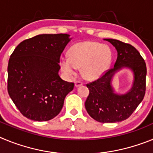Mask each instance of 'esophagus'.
<instances>
[{
  "mask_svg": "<svg viewBox=\"0 0 153 153\" xmlns=\"http://www.w3.org/2000/svg\"><path fill=\"white\" fill-rule=\"evenodd\" d=\"M82 85H83V83H82V82H81V81H76L75 82V86L76 87H78V86H82Z\"/></svg>",
  "mask_w": 153,
  "mask_h": 153,
  "instance_id": "obj_1",
  "label": "esophagus"
}]
</instances>
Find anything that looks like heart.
Here are the masks:
<instances>
[{
    "label": "heart",
    "instance_id": "1",
    "mask_svg": "<svg viewBox=\"0 0 153 153\" xmlns=\"http://www.w3.org/2000/svg\"><path fill=\"white\" fill-rule=\"evenodd\" d=\"M112 60L109 47L96 41H83L74 44L69 51V56L60 57L62 71L68 77L76 74L82 67V74L86 79L94 80L101 77L109 69Z\"/></svg>",
    "mask_w": 153,
    "mask_h": 153
}]
</instances>
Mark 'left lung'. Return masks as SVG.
Wrapping results in <instances>:
<instances>
[{
	"label": "left lung",
	"instance_id": "8db88e82",
	"mask_svg": "<svg viewBox=\"0 0 153 153\" xmlns=\"http://www.w3.org/2000/svg\"><path fill=\"white\" fill-rule=\"evenodd\" d=\"M117 51L114 67L97 80L86 84L90 94L85 107L90 117L100 123H117L126 120L143 101L146 93V66L139 51L129 44L115 39H104ZM123 68L134 74L131 89L124 94L114 93L111 85L113 76Z\"/></svg>",
	"mask_w": 153,
	"mask_h": 153
}]
</instances>
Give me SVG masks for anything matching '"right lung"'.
Segmentation results:
<instances>
[{
  "label": "right lung",
  "instance_id": "right-lung-1",
  "mask_svg": "<svg viewBox=\"0 0 153 153\" xmlns=\"http://www.w3.org/2000/svg\"><path fill=\"white\" fill-rule=\"evenodd\" d=\"M72 38L67 33L40 34L22 41L10 55L7 91L23 116L43 122L56 117L74 83L59 76L60 57Z\"/></svg>",
  "mask_w": 153,
  "mask_h": 153
}]
</instances>
